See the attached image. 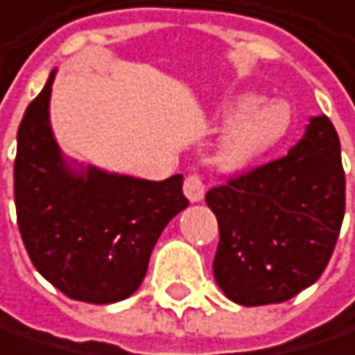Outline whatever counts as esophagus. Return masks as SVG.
Returning <instances> with one entry per match:
<instances>
[{
	"label": "esophagus",
	"mask_w": 355,
	"mask_h": 355,
	"mask_svg": "<svg viewBox=\"0 0 355 355\" xmlns=\"http://www.w3.org/2000/svg\"><path fill=\"white\" fill-rule=\"evenodd\" d=\"M204 182H202V178L200 175H188L186 178V182H184V194H186V198L190 200V202H200V200L204 198Z\"/></svg>",
	"instance_id": "34e87169"
}]
</instances>
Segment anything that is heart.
Here are the masks:
<instances>
[{"mask_svg": "<svg viewBox=\"0 0 355 355\" xmlns=\"http://www.w3.org/2000/svg\"><path fill=\"white\" fill-rule=\"evenodd\" d=\"M227 124L218 145L216 165L227 173H241L272 153L292 128V110L286 102H263L255 92H237L218 108Z\"/></svg>", "mask_w": 355, "mask_h": 355, "instance_id": "obj_1", "label": "heart"}]
</instances>
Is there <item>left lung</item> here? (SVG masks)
<instances>
[{"instance_id": "8db88e82", "label": "left lung", "mask_w": 355, "mask_h": 355, "mask_svg": "<svg viewBox=\"0 0 355 355\" xmlns=\"http://www.w3.org/2000/svg\"><path fill=\"white\" fill-rule=\"evenodd\" d=\"M220 241L212 272L237 304L284 302L319 280L345 212L339 137L321 114L288 155L212 188Z\"/></svg>"}]
</instances>
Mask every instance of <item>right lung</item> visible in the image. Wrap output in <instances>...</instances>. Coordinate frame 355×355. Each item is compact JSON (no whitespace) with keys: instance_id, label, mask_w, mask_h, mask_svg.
<instances>
[{"instance_id":"add662e5","label":"right lung","mask_w":355,"mask_h":355,"mask_svg":"<svg viewBox=\"0 0 355 355\" xmlns=\"http://www.w3.org/2000/svg\"><path fill=\"white\" fill-rule=\"evenodd\" d=\"M55 75L57 69L18 128V227L34 268L55 288L110 304L141 286L159 235L188 206L184 178L151 182L67 159L49 114Z\"/></svg>"}]
</instances>
